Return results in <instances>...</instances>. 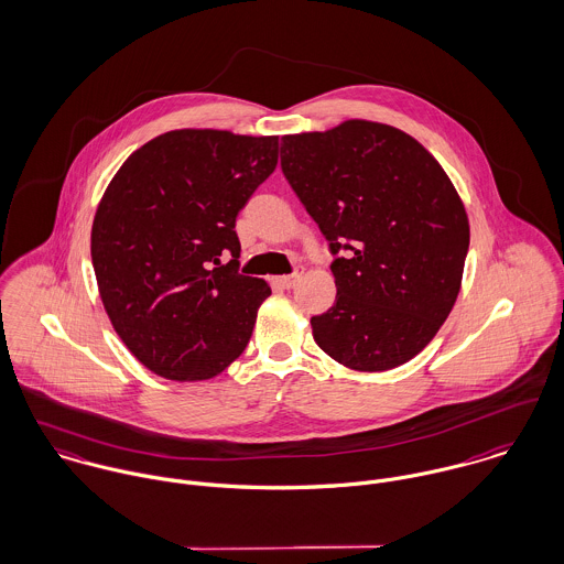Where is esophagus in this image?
<instances>
[{"instance_id": "1", "label": "esophagus", "mask_w": 564, "mask_h": 564, "mask_svg": "<svg viewBox=\"0 0 564 564\" xmlns=\"http://www.w3.org/2000/svg\"><path fill=\"white\" fill-rule=\"evenodd\" d=\"M303 279V270L299 268L296 272H292V274H285V276H279L276 279V283L283 288V290H292V288H296L299 285V281Z\"/></svg>"}]
</instances>
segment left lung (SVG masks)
I'll return each instance as SVG.
<instances>
[{
    "label": "left lung",
    "instance_id": "left-lung-1",
    "mask_svg": "<svg viewBox=\"0 0 564 564\" xmlns=\"http://www.w3.org/2000/svg\"><path fill=\"white\" fill-rule=\"evenodd\" d=\"M281 170L329 241L336 303L312 318L346 368L379 372L419 355L455 305L466 209L441 163L408 132L348 119L281 137Z\"/></svg>",
    "mask_w": 564,
    "mask_h": 564
}]
</instances>
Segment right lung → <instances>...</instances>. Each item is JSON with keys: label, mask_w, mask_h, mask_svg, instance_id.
I'll list each match as a JSON object with an SVG mask.
<instances>
[{"label": "right lung", "mask_w": 564, "mask_h": 564, "mask_svg": "<svg viewBox=\"0 0 564 564\" xmlns=\"http://www.w3.org/2000/svg\"><path fill=\"white\" fill-rule=\"evenodd\" d=\"M276 161L274 134L183 128L143 143L109 183L91 228L98 290L154 375L205 381L243 352L270 285L237 272L235 218Z\"/></svg>", "instance_id": "add662e5"}]
</instances>
